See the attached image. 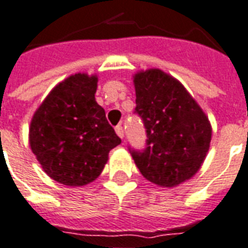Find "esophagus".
Returning a JSON list of instances; mask_svg holds the SVG:
<instances>
[{
	"instance_id": "34e87169",
	"label": "esophagus",
	"mask_w": 248,
	"mask_h": 248,
	"mask_svg": "<svg viewBox=\"0 0 248 248\" xmlns=\"http://www.w3.org/2000/svg\"><path fill=\"white\" fill-rule=\"evenodd\" d=\"M115 131H116L117 136H119L120 139H123V137H124V126H123L122 124H119V125L115 126Z\"/></svg>"
}]
</instances>
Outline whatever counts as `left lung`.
Returning <instances> with one entry per match:
<instances>
[{
    "mask_svg": "<svg viewBox=\"0 0 248 248\" xmlns=\"http://www.w3.org/2000/svg\"><path fill=\"white\" fill-rule=\"evenodd\" d=\"M136 108L146 132L144 149L128 146L141 174L162 187L192 178L209 149V120L183 85L159 69L135 76Z\"/></svg>",
    "mask_w": 248,
    "mask_h": 248,
    "instance_id": "left-lung-1",
    "label": "left lung"
}]
</instances>
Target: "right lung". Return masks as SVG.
<instances>
[{"mask_svg": "<svg viewBox=\"0 0 248 248\" xmlns=\"http://www.w3.org/2000/svg\"><path fill=\"white\" fill-rule=\"evenodd\" d=\"M96 82L94 76H70L49 93L31 122L32 153L43 170L65 186L95 180L109 150L122 144L95 102Z\"/></svg>", "mask_w": 248, "mask_h": 248, "instance_id": "1", "label": "right lung"}]
</instances>
